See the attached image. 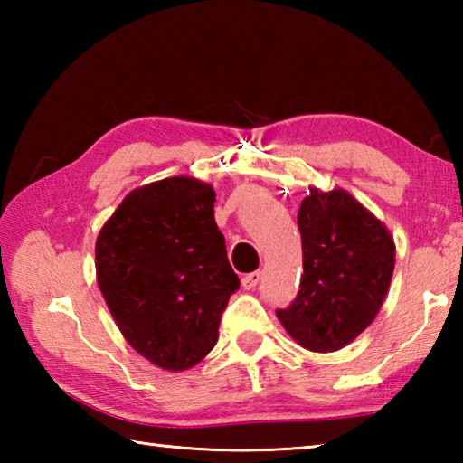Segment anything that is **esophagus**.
Instances as JSON below:
<instances>
[{"instance_id":"34e87169","label":"esophagus","mask_w":463,"mask_h":463,"mask_svg":"<svg viewBox=\"0 0 463 463\" xmlns=\"http://www.w3.org/2000/svg\"><path fill=\"white\" fill-rule=\"evenodd\" d=\"M259 280H260V272L259 270H254V272H249V274H244L242 277V288H247V290H250V288H254L259 284Z\"/></svg>"}]
</instances>
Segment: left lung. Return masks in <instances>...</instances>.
Wrapping results in <instances>:
<instances>
[{
    "label": "left lung",
    "instance_id": "obj_1",
    "mask_svg": "<svg viewBox=\"0 0 463 463\" xmlns=\"http://www.w3.org/2000/svg\"><path fill=\"white\" fill-rule=\"evenodd\" d=\"M300 290L277 317L302 348L334 352L366 330L388 294L396 247L376 216L342 189H310L298 211Z\"/></svg>",
    "mask_w": 463,
    "mask_h": 463
}]
</instances>
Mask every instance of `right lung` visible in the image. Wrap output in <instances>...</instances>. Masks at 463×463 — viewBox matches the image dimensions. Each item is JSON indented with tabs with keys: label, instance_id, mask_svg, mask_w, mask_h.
<instances>
[{
	"label": "right lung",
	"instance_id": "right-lung-1",
	"mask_svg": "<svg viewBox=\"0 0 463 463\" xmlns=\"http://www.w3.org/2000/svg\"><path fill=\"white\" fill-rule=\"evenodd\" d=\"M97 282L125 340L155 366L193 368L219 340L241 282L214 222V191L193 176L135 189L95 244Z\"/></svg>",
	"mask_w": 463,
	"mask_h": 463
}]
</instances>
